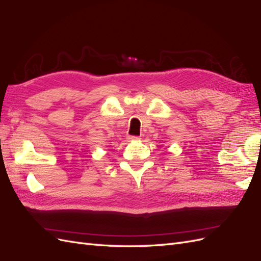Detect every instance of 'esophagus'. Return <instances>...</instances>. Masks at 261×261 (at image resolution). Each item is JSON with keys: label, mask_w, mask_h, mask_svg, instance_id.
Segmentation results:
<instances>
[{"label": "esophagus", "mask_w": 261, "mask_h": 261, "mask_svg": "<svg viewBox=\"0 0 261 261\" xmlns=\"http://www.w3.org/2000/svg\"><path fill=\"white\" fill-rule=\"evenodd\" d=\"M127 139H128V141L130 142H133V141H137V139H139V137L138 136H127Z\"/></svg>", "instance_id": "obj_1"}]
</instances>
